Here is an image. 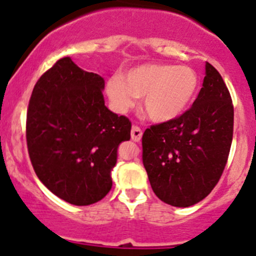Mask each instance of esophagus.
Returning a JSON list of instances; mask_svg holds the SVG:
<instances>
[{
    "label": "esophagus",
    "mask_w": 256,
    "mask_h": 256,
    "mask_svg": "<svg viewBox=\"0 0 256 256\" xmlns=\"http://www.w3.org/2000/svg\"><path fill=\"white\" fill-rule=\"evenodd\" d=\"M142 130H140V126H134L132 128V132H130V136H132V140H134V142H140V140H142Z\"/></svg>",
    "instance_id": "34e87169"
}]
</instances>
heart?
Wrapping results in <instances>:
<instances>
[{
    "label": "heart",
    "instance_id": "1",
    "mask_svg": "<svg viewBox=\"0 0 256 256\" xmlns=\"http://www.w3.org/2000/svg\"><path fill=\"white\" fill-rule=\"evenodd\" d=\"M197 72L187 65L142 64L106 82V94L112 108L124 113L143 98V109L156 123H166L188 109L198 90Z\"/></svg>",
    "mask_w": 256,
    "mask_h": 256
}]
</instances>
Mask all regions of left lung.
Wrapping results in <instances>:
<instances>
[{
  "label": "left lung",
  "mask_w": 256,
  "mask_h": 256,
  "mask_svg": "<svg viewBox=\"0 0 256 256\" xmlns=\"http://www.w3.org/2000/svg\"><path fill=\"white\" fill-rule=\"evenodd\" d=\"M234 130L230 93L218 70L206 76L191 109L143 133V164L156 196L188 208L205 198L222 174Z\"/></svg>",
  "instance_id": "left-lung-1"
}]
</instances>
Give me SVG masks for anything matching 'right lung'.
<instances>
[{
	"label": "right lung",
	"mask_w": 256,
	"mask_h": 256,
	"mask_svg": "<svg viewBox=\"0 0 256 256\" xmlns=\"http://www.w3.org/2000/svg\"><path fill=\"white\" fill-rule=\"evenodd\" d=\"M104 79L66 56L36 82L26 140L38 180L62 200L86 206L112 188L118 147L130 140V119L104 103Z\"/></svg>",
	"instance_id": "1"
}]
</instances>
